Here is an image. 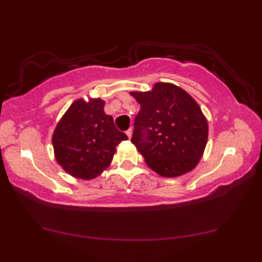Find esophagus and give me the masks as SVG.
Returning <instances> with one entry per match:
<instances>
[{"label": "esophagus", "mask_w": 262, "mask_h": 262, "mask_svg": "<svg viewBox=\"0 0 262 262\" xmlns=\"http://www.w3.org/2000/svg\"><path fill=\"white\" fill-rule=\"evenodd\" d=\"M126 134H127V136L130 139L132 135H133V129H132V128H129V129H128V130L126 132Z\"/></svg>", "instance_id": "esophagus-1"}]
</instances>
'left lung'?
Here are the masks:
<instances>
[{
    "mask_svg": "<svg viewBox=\"0 0 262 262\" xmlns=\"http://www.w3.org/2000/svg\"><path fill=\"white\" fill-rule=\"evenodd\" d=\"M130 96L141 106L132 143L147 165L166 178L192 171L208 141V122L196 101L181 88L163 82Z\"/></svg>",
    "mask_w": 262,
    "mask_h": 262,
    "instance_id": "obj_1",
    "label": "left lung"
}]
</instances>
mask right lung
I'll list each match as a JSON object with an SVG mask.
<instances>
[{
    "label": "right lung",
    "mask_w": 262,
    "mask_h": 262,
    "mask_svg": "<svg viewBox=\"0 0 262 262\" xmlns=\"http://www.w3.org/2000/svg\"><path fill=\"white\" fill-rule=\"evenodd\" d=\"M100 98L75 100L57 122L52 143L56 162L75 178L90 180L110 166L115 147L127 140Z\"/></svg>",
    "instance_id": "obj_1"
}]
</instances>
